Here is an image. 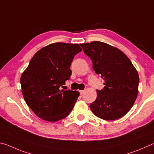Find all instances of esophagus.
Segmentation results:
<instances>
[{"label": "esophagus", "instance_id": "34e87169", "mask_svg": "<svg viewBox=\"0 0 154 154\" xmlns=\"http://www.w3.org/2000/svg\"><path fill=\"white\" fill-rule=\"evenodd\" d=\"M84 93H85V91H80V95H83V94H84Z\"/></svg>", "mask_w": 154, "mask_h": 154}]
</instances>
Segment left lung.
I'll use <instances>...</instances> for the list:
<instances>
[{"instance_id":"1","label":"left lung","mask_w":154,"mask_h":154,"mask_svg":"<svg viewBox=\"0 0 154 154\" xmlns=\"http://www.w3.org/2000/svg\"><path fill=\"white\" fill-rule=\"evenodd\" d=\"M91 58L93 68L103 79L105 87L97 90V98L90 104L96 116L114 120L127 114L139 93V76L130 59L122 51L99 41L80 44Z\"/></svg>"}]
</instances>
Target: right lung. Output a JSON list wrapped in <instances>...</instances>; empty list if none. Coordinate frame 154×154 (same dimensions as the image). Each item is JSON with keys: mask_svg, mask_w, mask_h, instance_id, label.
<instances>
[{"mask_svg": "<svg viewBox=\"0 0 154 154\" xmlns=\"http://www.w3.org/2000/svg\"><path fill=\"white\" fill-rule=\"evenodd\" d=\"M80 51L79 44H50L37 51L21 74L24 100L42 120L56 122L63 119L74 107L79 92L61 90V87L69 79L71 63Z\"/></svg>", "mask_w": 154, "mask_h": 154, "instance_id": "1", "label": "right lung"}]
</instances>
